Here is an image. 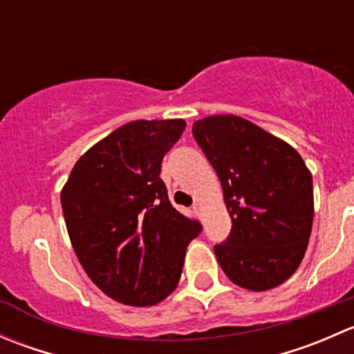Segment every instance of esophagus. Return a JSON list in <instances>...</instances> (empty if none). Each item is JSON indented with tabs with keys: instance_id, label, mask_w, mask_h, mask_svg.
<instances>
[{
	"instance_id": "1",
	"label": "esophagus",
	"mask_w": 354,
	"mask_h": 354,
	"mask_svg": "<svg viewBox=\"0 0 354 354\" xmlns=\"http://www.w3.org/2000/svg\"><path fill=\"white\" fill-rule=\"evenodd\" d=\"M194 210H195V212H197V214H202V203H195V205H194Z\"/></svg>"
}]
</instances>
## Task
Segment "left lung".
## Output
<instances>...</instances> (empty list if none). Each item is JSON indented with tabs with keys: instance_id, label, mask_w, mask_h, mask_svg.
Here are the masks:
<instances>
[{
	"instance_id": "obj_1",
	"label": "left lung",
	"mask_w": 354,
	"mask_h": 354,
	"mask_svg": "<svg viewBox=\"0 0 354 354\" xmlns=\"http://www.w3.org/2000/svg\"><path fill=\"white\" fill-rule=\"evenodd\" d=\"M194 137L216 169L231 234L214 246L236 286L267 291L301 263L313 223L312 173L295 147L236 114L194 123Z\"/></svg>"
}]
</instances>
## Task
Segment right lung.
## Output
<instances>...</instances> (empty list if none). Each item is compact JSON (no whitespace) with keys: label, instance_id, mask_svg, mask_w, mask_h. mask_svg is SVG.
Masks as SVG:
<instances>
[{"label":"right lung","instance_id":"add662e5","mask_svg":"<svg viewBox=\"0 0 354 354\" xmlns=\"http://www.w3.org/2000/svg\"><path fill=\"white\" fill-rule=\"evenodd\" d=\"M185 120H137L75 162L62 190L68 236L92 283L114 301L152 306L180 283L202 226L178 212L160 180Z\"/></svg>","mask_w":354,"mask_h":354}]
</instances>
